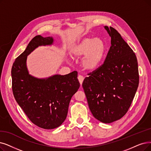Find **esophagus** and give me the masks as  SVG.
<instances>
[{"instance_id": "esophagus-1", "label": "esophagus", "mask_w": 151, "mask_h": 151, "mask_svg": "<svg viewBox=\"0 0 151 151\" xmlns=\"http://www.w3.org/2000/svg\"><path fill=\"white\" fill-rule=\"evenodd\" d=\"M78 79H79V82H80V83H81V85H82V82H83V79H84V77H83L82 76L79 75V76H78Z\"/></svg>"}]
</instances>
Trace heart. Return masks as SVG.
Listing matches in <instances>:
<instances>
[{"label": "heart", "instance_id": "1", "mask_svg": "<svg viewBox=\"0 0 151 151\" xmlns=\"http://www.w3.org/2000/svg\"><path fill=\"white\" fill-rule=\"evenodd\" d=\"M106 49V45L102 39L86 38L72 47L70 54L73 59L83 57L81 61L82 69L87 72H93L103 63Z\"/></svg>", "mask_w": 151, "mask_h": 151}]
</instances>
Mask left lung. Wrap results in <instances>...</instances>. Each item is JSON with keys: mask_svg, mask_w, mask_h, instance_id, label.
Listing matches in <instances>:
<instances>
[{"mask_svg": "<svg viewBox=\"0 0 151 151\" xmlns=\"http://www.w3.org/2000/svg\"><path fill=\"white\" fill-rule=\"evenodd\" d=\"M111 37V46L104 64L86 77L82 87L93 116L110 123L127 113L139 85L134 52L113 27H104Z\"/></svg>", "mask_w": 151, "mask_h": 151, "instance_id": "1", "label": "left lung"}]
</instances>
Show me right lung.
Segmentation results:
<instances>
[{"label": "right lung", "mask_w": 151, "mask_h": 151, "mask_svg": "<svg viewBox=\"0 0 151 151\" xmlns=\"http://www.w3.org/2000/svg\"><path fill=\"white\" fill-rule=\"evenodd\" d=\"M53 42L52 37L36 36L15 59L11 72L12 91L18 104L33 124L46 129L62 124L67 117L72 96L80 87L77 71L45 79L29 74L27 56L38 46L51 45Z\"/></svg>", "instance_id": "1"}]
</instances>
